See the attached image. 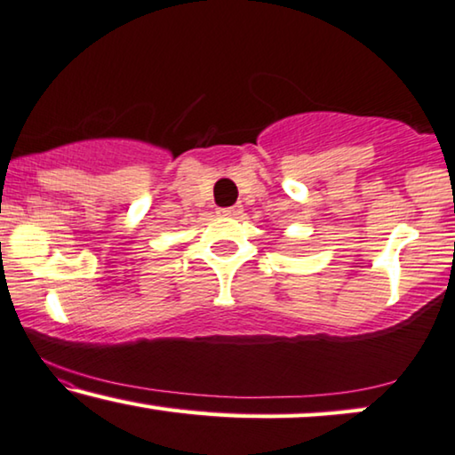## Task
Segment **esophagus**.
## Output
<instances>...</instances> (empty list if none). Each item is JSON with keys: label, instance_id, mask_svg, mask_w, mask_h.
Returning <instances> with one entry per match:
<instances>
[{"label": "esophagus", "instance_id": "obj_1", "mask_svg": "<svg viewBox=\"0 0 455 455\" xmlns=\"http://www.w3.org/2000/svg\"><path fill=\"white\" fill-rule=\"evenodd\" d=\"M219 214H222V216H236V214H241V206H230V208H219Z\"/></svg>", "mask_w": 455, "mask_h": 455}]
</instances>
